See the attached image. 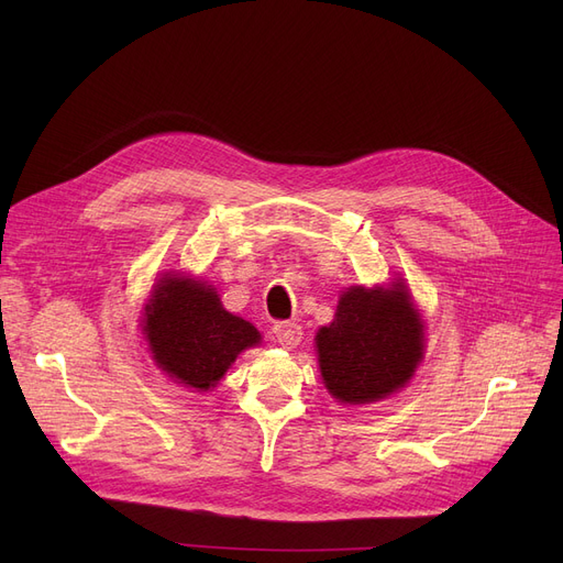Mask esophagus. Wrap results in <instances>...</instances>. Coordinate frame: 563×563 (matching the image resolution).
<instances>
[{"label":"esophagus","mask_w":563,"mask_h":563,"mask_svg":"<svg viewBox=\"0 0 563 563\" xmlns=\"http://www.w3.org/2000/svg\"><path fill=\"white\" fill-rule=\"evenodd\" d=\"M272 331H274V340L285 349L297 346L301 342V335H303L299 323H294V321H276Z\"/></svg>","instance_id":"1"}]
</instances>
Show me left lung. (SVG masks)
<instances>
[{
	"label": "left lung",
	"mask_w": 563,
	"mask_h": 563,
	"mask_svg": "<svg viewBox=\"0 0 563 563\" xmlns=\"http://www.w3.org/2000/svg\"><path fill=\"white\" fill-rule=\"evenodd\" d=\"M319 369L340 404H372L401 390L424 356V327L406 283L342 291L317 338Z\"/></svg>",
	"instance_id": "1"
}]
</instances>
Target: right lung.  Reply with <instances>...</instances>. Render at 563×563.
I'll list each match as a JSON object with an SVG mask.
<instances>
[{"mask_svg": "<svg viewBox=\"0 0 563 563\" xmlns=\"http://www.w3.org/2000/svg\"><path fill=\"white\" fill-rule=\"evenodd\" d=\"M141 327L155 365L198 393L212 390L236 356L262 340L253 323L221 306L212 285L180 274L153 285Z\"/></svg>", "mask_w": 563, "mask_h": 563, "instance_id": "obj_1", "label": "right lung"}]
</instances>
